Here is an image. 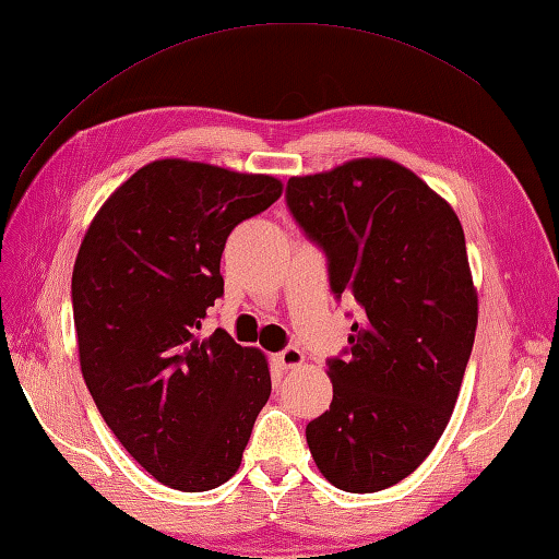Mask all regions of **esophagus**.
I'll use <instances>...</instances> for the list:
<instances>
[{
  "label": "esophagus",
  "mask_w": 559,
  "mask_h": 559,
  "mask_svg": "<svg viewBox=\"0 0 559 559\" xmlns=\"http://www.w3.org/2000/svg\"><path fill=\"white\" fill-rule=\"evenodd\" d=\"M302 358H305V355L298 346H286L281 353H276V362L281 367H286V370H293V367L302 365Z\"/></svg>",
  "instance_id": "obj_1"
}]
</instances>
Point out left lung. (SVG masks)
I'll list each match as a JSON object with an SVG mask.
<instances>
[{"label": "left lung", "mask_w": 559, "mask_h": 559, "mask_svg": "<svg viewBox=\"0 0 559 559\" xmlns=\"http://www.w3.org/2000/svg\"><path fill=\"white\" fill-rule=\"evenodd\" d=\"M286 204L324 252L334 298L360 307L348 348L326 360L334 399L307 444L338 490L391 488L435 449L459 399L478 324L466 237L442 197L386 158L290 177Z\"/></svg>", "instance_id": "8db88e82"}]
</instances>
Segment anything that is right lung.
<instances>
[{"label":"right lung","instance_id":"add662e5","mask_svg":"<svg viewBox=\"0 0 559 559\" xmlns=\"http://www.w3.org/2000/svg\"><path fill=\"white\" fill-rule=\"evenodd\" d=\"M281 192L269 175L156 160L105 201L81 242L71 305L83 379L122 447L168 488L230 480L269 401L264 355L199 329L223 295L225 240Z\"/></svg>","mask_w":559,"mask_h":559}]
</instances>
